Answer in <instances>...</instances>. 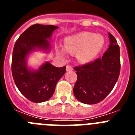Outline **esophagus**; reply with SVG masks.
I'll list each match as a JSON object with an SVG mask.
<instances>
[{
    "label": "esophagus",
    "instance_id": "1",
    "mask_svg": "<svg viewBox=\"0 0 135 135\" xmlns=\"http://www.w3.org/2000/svg\"><path fill=\"white\" fill-rule=\"evenodd\" d=\"M73 70V68H72V67L70 66V65H67L66 66V71H71Z\"/></svg>",
    "mask_w": 135,
    "mask_h": 135
}]
</instances>
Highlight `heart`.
<instances>
[{
  "label": "heart",
  "instance_id": "heart-1",
  "mask_svg": "<svg viewBox=\"0 0 135 135\" xmlns=\"http://www.w3.org/2000/svg\"><path fill=\"white\" fill-rule=\"evenodd\" d=\"M104 38L100 34L89 32H82L67 37L64 41L65 51L71 54L76 53L78 60L82 64H87L98 55L104 46ZM65 51L59 49V53L65 57Z\"/></svg>",
  "mask_w": 135,
  "mask_h": 135
}]
</instances>
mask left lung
<instances>
[{
  "instance_id": "1",
  "label": "left lung",
  "mask_w": 135,
  "mask_h": 135,
  "mask_svg": "<svg viewBox=\"0 0 135 135\" xmlns=\"http://www.w3.org/2000/svg\"><path fill=\"white\" fill-rule=\"evenodd\" d=\"M109 46L101 58L82 66L75 67L78 76L73 92L85 104H96L108 96L118 79L120 71V47L109 32Z\"/></svg>"
}]
</instances>
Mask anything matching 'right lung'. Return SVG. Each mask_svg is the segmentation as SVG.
Wrapping results in <instances>:
<instances>
[{"mask_svg": "<svg viewBox=\"0 0 135 135\" xmlns=\"http://www.w3.org/2000/svg\"><path fill=\"white\" fill-rule=\"evenodd\" d=\"M59 27L35 24L28 27L14 45L12 57V75L17 89L27 99L41 103L53 96L57 82L65 73V66L57 68L45 61L38 69L27 65V57L36 51L49 53V40Z\"/></svg>", "mask_w": 135, "mask_h": 135, "instance_id": "right-lung-1", "label": "right lung"}]
</instances>
